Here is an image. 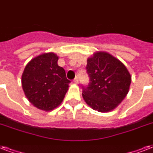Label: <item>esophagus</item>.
I'll use <instances>...</instances> for the list:
<instances>
[{
  "label": "esophagus",
  "mask_w": 153,
  "mask_h": 153,
  "mask_svg": "<svg viewBox=\"0 0 153 153\" xmlns=\"http://www.w3.org/2000/svg\"><path fill=\"white\" fill-rule=\"evenodd\" d=\"M73 83L74 84H78V78L77 77H76L74 80H73Z\"/></svg>",
  "instance_id": "obj_1"
}]
</instances>
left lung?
Here are the masks:
<instances>
[{"label":"left lung","instance_id":"obj_1","mask_svg":"<svg viewBox=\"0 0 153 153\" xmlns=\"http://www.w3.org/2000/svg\"><path fill=\"white\" fill-rule=\"evenodd\" d=\"M88 85L82 86V96L88 105L100 112H110L128 93L131 75L125 65L106 52H97L88 58Z\"/></svg>","mask_w":153,"mask_h":153}]
</instances>
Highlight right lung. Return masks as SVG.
<instances>
[{
  "mask_svg": "<svg viewBox=\"0 0 153 153\" xmlns=\"http://www.w3.org/2000/svg\"><path fill=\"white\" fill-rule=\"evenodd\" d=\"M53 53H43L32 59L21 76L24 93L29 102L39 109L51 111L60 105L71 82L65 71L57 65Z\"/></svg>",
  "mask_w": 153,
  "mask_h": 153,
  "instance_id": "add662e5",
  "label": "right lung"
}]
</instances>
